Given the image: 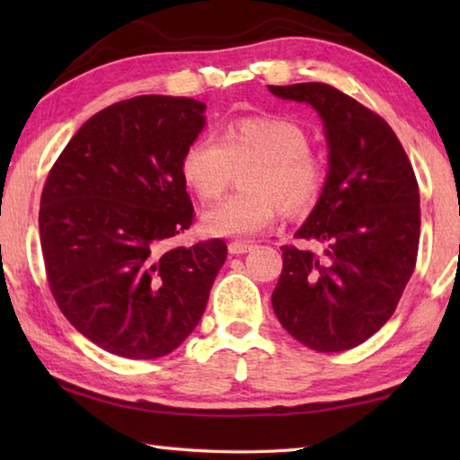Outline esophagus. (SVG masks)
Instances as JSON below:
<instances>
[{
    "mask_svg": "<svg viewBox=\"0 0 460 460\" xmlns=\"http://www.w3.org/2000/svg\"><path fill=\"white\" fill-rule=\"evenodd\" d=\"M227 249H229L231 255H241V253L252 252L253 245L252 243H243V241H231Z\"/></svg>",
    "mask_w": 460,
    "mask_h": 460,
    "instance_id": "34e87169",
    "label": "esophagus"
}]
</instances>
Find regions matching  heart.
Masks as SVG:
<instances>
[{"label":"heart","instance_id":"obj_1","mask_svg":"<svg viewBox=\"0 0 460 460\" xmlns=\"http://www.w3.org/2000/svg\"><path fill=\"white\" fill-rule=\"evenodd\" d=\"M247 190L231 194L202 213V229L213 237H252L276 221L279 207L290 217L310 213L326 184V160L310 150L298 123L279 118H245L229 123L221 137L202 134L182 155V176L202 200L227 189L235 166Z\"/></svg>","mask_w":460,"mask_h":460}]
</instances>
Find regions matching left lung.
<instances>
[{
    "mask_svg": "<svg viewBox=\"0 0 460 460\" xmlns=\"http://www.w3.org/2000/svg\"><path fill=\"white\" fill-rule=\"evenodd\" d=\"M308 103L324 123L329 174L296 237L321 253L282 247L271 292L278 321L321 353L361 345L384 326L416 268L420 192L414 168L384 118L324 83L268 87Z\"/></svg>",
    "mask_w": 460,
    "mask_h": 460,
    "instance_id": "1",
    "label": "left lung"
}]
</instances>
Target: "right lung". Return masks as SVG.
I'll list each match as a JSON object with an SVG mask.
<instances>
[{
  "mask_svg": "<svg viewBox=\"0 0 460 460\" xmlns=\"http://www.w3.org/2000/svg\"><path fill=\"white\" fill-rule=\"evenodd\" d=\"M205 109L166 95L109 105L46 178L38 225L50 292L83 337L126 359L172 353L227 258L223 239L166 245L194 219L181 164Z\"/></svg>",
  "mask_w": 460,
  "mask_h": 460,
  "instance_id": "1",
  "label": "right lung"
}]
</instances>
